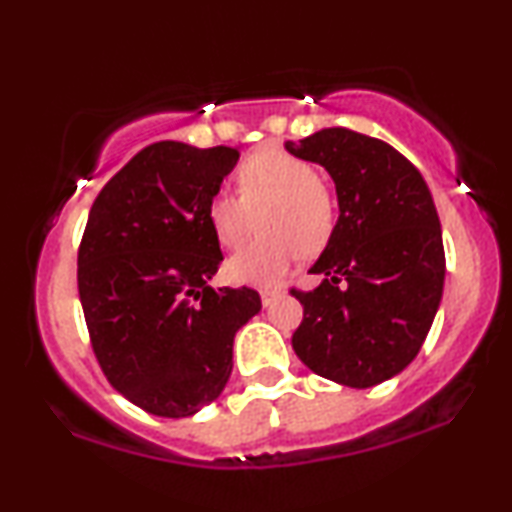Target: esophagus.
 Wrapping results in <instances>:
<instances>
[{
  "label": "esophagus",
  "instance_id": "obj_1",
  "mask_svg": "<svg viewBox=\"0 0 512 512\" xmlns=\"http://www.w3.org/2000/svg\"><path fill=\"white\" fill-rule=\"evenodd\" d=\"M260 296H262V303H264V305H272L274 298L279 296V291H276V289H262Z\"/></svg>",
  "mask_w": 512,
  "mask_h": 512
}]
</instances>
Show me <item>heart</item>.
Segmentation results:
<instances>
[{
	"instance_id": "1",
	"label": "heart",
	"mask_w": 512,
	"mask_h": 512,
	"mask_svg": "<svg viewBox=\"0 0 512 512\" xmlns=\"http://www.w3.org/2000/svg\"><path fill=\"white\" fill-rule=\"evenodd\" d=\"M240 197L216 195L209 202L211 231L223 248L236 250L255 236L257 216L267 236L226 262L236 284L274 286L298 255H317L334 231V197L303 158L262 149L238 170Z\"/></svg>"
}]
</instances>
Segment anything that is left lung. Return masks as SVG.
<instances>
[{
  "instance_id": "left-lung-1",
  "label": "left lung",
  "mask_w": 512,
  "mask_h": 512,
  "mask_svg": "<svg viewBox=\"0 0 512 512\" xmlns=\"http://www.w3.org/2000/svg\"><path fill=\"white\" fill-rule=\"evenodd\" d=\"M286 151L320 163L337 187L339 219L310 272L293 351L313 373L346 387H373L414 361L438 313L445 250L426 180L380 139L320 129Z\"/></svg>"
}]
</instances>
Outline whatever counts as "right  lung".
I'll list each match as a JSON object with an SVG mask.
<instances>
[{"instance_id": "right-lung-1", "label": "right lung", "mask_w": 512, "mask_h": 512, "mask_svg": "<svg viewBox=\"0 0 512 512\" xmlns=\"http://www.w3.org/2000/svg\"><path fill=\"white\" fill-rule=\"evenodd\" d=\"M238 149L156 142L93 202L79 248V298L110 385L166 419L197 414L233 370V339L260 293L211 289L223 260L209 202Z\"/></svg>"}]
</instances>
